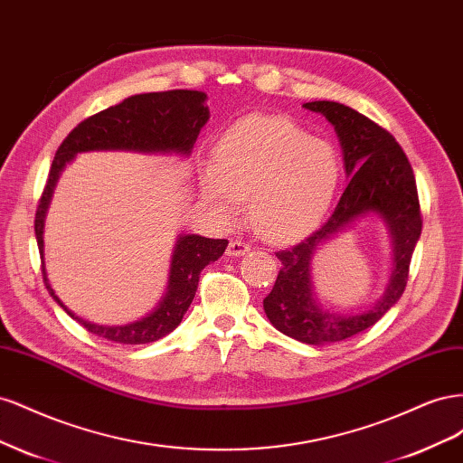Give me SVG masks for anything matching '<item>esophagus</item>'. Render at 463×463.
Instances as JSON below:
<instances>
[{"label": "esophagus", "mask_w": 463, "mask_h": 463, "mask_svg": "<svg viewBox=\"0 0 463 463\" xmlns=\"http://www.w3.org/2000/svg\"><path fill=\"white\" fill-rule=\"evenodd\" d=\"M250 250V247L247 245V243H243V241H230V245H228V257H243L245 253H249Z\"/></svg>", "instance_id": "obj_1"}]
</instances>
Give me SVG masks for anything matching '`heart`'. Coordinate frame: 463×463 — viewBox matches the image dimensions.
I'll return each instance as SVG.
<instances>
[{
  "instance_id": "b5f03b06",
  "label": "heart",
  "mask_w": 463,
  "mask_h": 463,
  "mask_svg": "<svg viewBox=\"0 0 463 463\" xmlns=\"http://www.w3.org/2000/svg\"><path fill=\"white\" fill-rule=\"evenodd\" d=\"M340 179L342 160L332 143L288 118L250 116L222 135L214 164L201 167L199 187L222 222H235L249 197L255 232L286 243L325 220Z\"/></svg>"
}]
</instances>
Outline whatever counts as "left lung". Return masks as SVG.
Here are the masks:
<instances>
[{
	"label": "left lung",
	"instance_id": "8db88e82",
	"mask_svg": "<svg viewBox=\"0 0 463 463\" xmlns=\"http://www.w3.org/2000/svg\"><path fill=\"white\" fill-rule=\"evenodd\" d=\"M303 108L330 121L340 138L349 184L332 216L317 232L296 247L276 253L282 269L262 305L276 330L298 342L320 345L342 342L371 328L398 303L408 284L423 220L413 170L394 137L338 102L317 100ZM363 217H378L389 230L392 243L389 284L382 299L365 312L332 314L316 301L310 262L322 244Z\"/></svg>",
	"mask_w": 463,
	"mask_h": 463
}]
</instances>
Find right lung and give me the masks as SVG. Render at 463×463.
<instances>
[{"label":"right lung","instance_id":"right-lung-1","mask_svg":"<svg viewBox=\"0 0 463 463\" xmlns=\"http://www.w3.org/2000/svg\"><path fill=\"white\" fill-rule=\"evenodd\" d=\"M208 118L206 94L201 90L135 94L125 98L121 104L80 121L55 152L34 220L42 274H44V284L53 301L79 325L100 338L137 345L156 342L174 332L194 299L201 270L223 255L228 240H208L197 233H179L172 253L167 288L158 305L148 315L128 322V325H96V322L80 318L67 309L63 301L55 296L46 274L44 226L58 179L65 165L73 162L80 152L175 154V156L187 158Z\"/></svg>","mask_w":463,"mask_h":463}]
</instances>
